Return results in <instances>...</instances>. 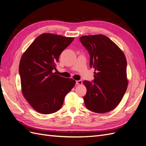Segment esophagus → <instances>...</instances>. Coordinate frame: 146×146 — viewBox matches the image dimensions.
I'll return each mask as SVG.
<instances>
[{
  "label": "esophagus",
  "instance_id": "obj_1",
  "mask_svg": "<svg viewBox=\"0 0 146 146\" xmlns=\"http://www.w3.org/2000/svg\"><path fill=\"white\" fill-rule=\"evenodd\" d=\"M76 84L78 85H80L82 84V80H77L76 81Z\"/></svg>",
  "mask_w": 146,
  "mask_h": 146
}]
</instances>
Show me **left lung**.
Wrapping results in <instances>:
<instances>
[{
	"instance_id": "8db88e82",
	"label": "left lung",
	"mask_w": 146,
	"mask_h": 146,
	"mask_svg": "<svg viewBox=\"0 0 146 146\" xmlns=\"http://www.w3.org/2000/svg\"><path fill=\"white\" fill-rule=\"evenodd\" d=\"M90 55V67L94 68V83L84 80L87 92L86 107L98 113L111 111L121 102L128 86L127 60L122 50L104 35L80 38Z\"/></svg>"
}]
</instances>
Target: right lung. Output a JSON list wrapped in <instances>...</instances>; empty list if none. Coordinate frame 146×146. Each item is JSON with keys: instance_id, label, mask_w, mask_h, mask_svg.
<instances>
[{"instance_id": "add662e5", "label": "right lung", "mask_w": 146, "mask_h": 146, "mask_svg": "<svg viewBox=\"0 0 146 146\" xmlns=\"http://www.w3.org/2000/svg\"><path fill=\"white\" fill-rule=\"evenodd\" d=\"M74 38L42 33L21 56L19 72L21 90L29 104L41 114L54 113L63 104L65 96L76 84L72 78L60 77L56 64L63 50Z\"/></svg>"}]
</instances>
